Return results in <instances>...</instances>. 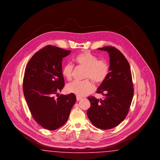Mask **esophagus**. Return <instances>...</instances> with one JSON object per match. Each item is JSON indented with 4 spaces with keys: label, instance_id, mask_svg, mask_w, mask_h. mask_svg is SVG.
Segmentation results:
<instances>
[{
    "label": "esophagus",
    "instance_id": "esophagus-1",
    "mask_svg": "<svg viewBox=\"0 0 160 160\" xmlns=\"http://www.w3.org/2000/svg\"><path fill=\"white\" fill-rule=\"evenodd\" d=\"M76 99H77V101H80V100H81V99H82V97H78V96H77Z\"/></svg>",
    "mask_w": 160,
    "mask_h": 160
}]
</instances>
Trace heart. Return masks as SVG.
Here are the masks:
<instances>
[{
	"label": "heart",
	"instance_id": "obj_1",
	"mask_svg": "<svg viewBox=\"0 0 160 160\" xmlns=\"http://www.w3.org/2000/svg\"><path fill=\"white\" fill-rule=\"evenodd\" d=\"M74 61L77 64L86 68L84 77L91 79L95 83H102L109 74L108 63L104 60H98V58L89 52H84L77 55ZM74 66L68 63L62 68V74L68 80L72 77ZM94 86L89 79L82 81L74 80L69 83L67 90L76 94L78 97H84L93 91Z\"/></svg>",
	"mask_w": 160,
	"mask_h": 160
}]
</instances>
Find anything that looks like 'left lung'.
<instances>
[{
	"label": "left lung",
	"mask_w": 160,
	"mask_h": 160,
	"mask_svg": "<svg viewBox=\"0 0 160 160\" xmlns=\"http://www.w3.org/2000/svg\"><path fill=\"white\" fill-rule=\"evenodd\" d=\"M98 49L109 54L110 72L97 91L104 98H88L91 107L87 115L97 128L112 129L121 123L128 113L134 95L132 75L128 62L119 50L111 46Z\"/></svg>",
	"instance_id": "obj_1"
}]
</instances>
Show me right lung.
<instances>
[{"label":"right lung","mask_w":160,"mask_h":160,"mask_svg":"<svg viewBox=\"0 0 160 160\" xmlns=\"http://www.w3.org/2000/svg\"><path fill=\"white\" fill-rule=\"evenodd\" d=\"M71 50L47 46L32 57L23 78L24 95L31 114L42 127L54 130L63 125L76 101L71 93L55 95L64 87L62 61Z\"/></svg>","instance_id":"add662e5"}]
</instances>
